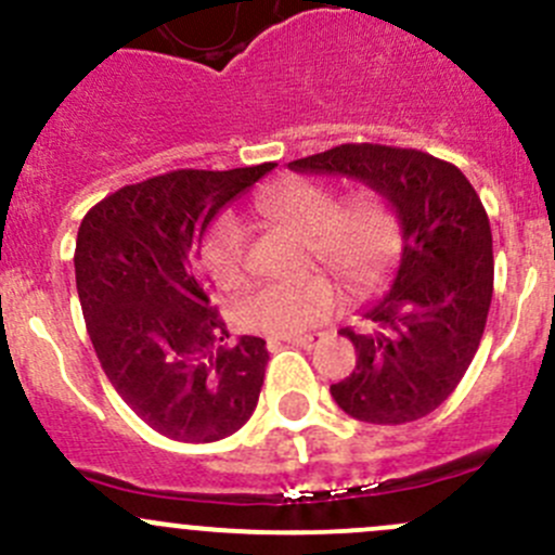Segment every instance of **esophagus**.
I'll use <instances>...</instances> for the list:
<instances>
[{
	"mask_svg": "<svg viewBox=\"0 0 555 555\" xmlns=\"http://www.w3.org/2000/svg\"><path fill=\"white\" fill-rule=\"evenodd\" d=\"M268 344H289L300 346V349H313L319 338H313V335H279V338H268Z\"/></svg>",
	"mask_w": 555,
	"mask_h": 555,
	"instance_id": "obj_1",
	"label": "esophagus"
}]
</instances>
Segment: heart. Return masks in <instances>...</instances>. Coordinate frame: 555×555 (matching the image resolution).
I'll return each mask as SVG.
<instances>
[{
	"label": "heart",
	"instance_id": "b5f03b06",
	"mask_svg": "<svg viewBox=\"0 0 555 555\" xmlns=\"http://www.w3.org/2000/svg\"><path fill=\"white\" fill-rule=\"evenodd\" d=\"M255 209L309 242L319 266L333 271L357 298L378 293L402 255V217L384 190L365 188L340 204L327 182L287 177L257 193ZM201 257L220 287L233 289L246 279L244 228L222 217L206 233ZM338 306V289L327 276L300 282H268L244 295L238 322L266 335H300L317 327Z\"/></svg>",
	"mask_w": 555,
	"mask_h": 555
}]
</instances>
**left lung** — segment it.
I'll use <instances>...</instances> for the list:
<instances>
[{"label": "left lung", "mask_w": 555, "mask_h": 555, "mask_svg": "<svg viewBox=\"0 0 555 555\" xmlns=\"http://www.w3.org/2000/svg\"><path fill=\"white\" fill-rule=\"evenodd\" d=\"M289 169L360 179L395 201L400 266L384 300L365 311L371 333L344 330L357 367L330 395L367 424L427 416L467 373L489 317L494 255L478 193L453 164L386 144H340Z\"/></svg>", "instance_id": "obj_1"}]
</instances>
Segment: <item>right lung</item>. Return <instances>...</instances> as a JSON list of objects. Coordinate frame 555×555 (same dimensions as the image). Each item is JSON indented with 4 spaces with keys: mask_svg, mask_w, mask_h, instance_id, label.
<instances>
[{
    "mask_svg": "<svg viewBox=\"0 0 555 555\" xmlns=\"http://www.w3.org/2000/svg\"><path fill=\"white\" fill-rule=\"evenodd\" d=\"M271 169H179L126 184L77 231V295L99 362L128 408L171 440L228 438L260 397L266 340L228 344L195 257L217 211Z\"/></svg>",
    "mask_w": 555,
    "mask_h": 555,
    "instance_id": "1",
    "label": "right lung"
}]
</instances>
